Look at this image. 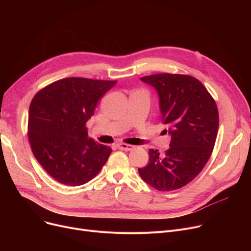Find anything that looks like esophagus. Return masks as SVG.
Instances as JSON below:
<instances>
[{
    "label": "esophagus",
    "instance_id": "34e87169",
    "mask_svg": "<svg viewBox=\"0 0 251 251\" xmlns=\"http://www.w3.org/2000/svg\"><path fill=\"white\" fill-rule=\"evenodd\" d=\"M118 149L121 151H129L134 150V146H131V144H126V143H120V144H118Z\"/></svg>",
    "mask_w": 251,
    "mask_h": 251
}]
</instances>
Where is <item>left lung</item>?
<instances>
[{
    "label": "left lung",
    "instance_id": "left-lung-1",
    "mask_svg": "<svg viewBox=\"0 0 251 251\" xmlns=\"http://www.w3.org/2000/svg\"><path fill=\"white\" fill-rule=\"evenodd\" d=\"M141 80L159 94L162 122L170 127L171 142L164 154L150 150L149 164L138 172L156 190H176L201 172L213 152L219 128L217 104L203 84L190 75L161 73Z\"/></svg>",
    "mask_w": 251,
    "mask_h": 251
}]
</instances>
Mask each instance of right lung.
Instances as JSON below:
<instances>
[{
	"label": "right lung",
	"mask_w": 251,
	"mask_h": 251,
	"mask_svg": "<svg viewBox=\"0 0 251 251\" xmlns=\"http://www.w3.org/2000/svg\"><path fill=\"white\" fill-rule=\"evenodd\" d=\"M117 81L69 77L39 90L30 102L28 139L37 162L61 184L79 186L107 163L110 147L88 137L86 122Z\"/></svg>",
	"instance_id": "obj_1"
}]
</instances>
